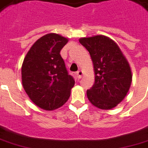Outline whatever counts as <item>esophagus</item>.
Instances as JSON below:
<instances>
[{
    "instance_id": "esophagus-1",
    "label": "esophagus",
    "mask_w": 148,
    "mask_h": 148,
    "mask_svg": "<svg viewBox=\"0 0 148 148\" xmlns=\"http://www.w3.org/2000/svg\"><path fill=\"white\" fill-rule=\"evenodd\" d=\"M76 76L78 79H81V77H82V76H83V72L81 71V70H80V71H78V72L76 73Z\"/></svg>"
}]
</instances>
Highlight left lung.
Listing matches in <instances>:
<instances>
[{
	"mask_svg": "<svg viewBox=\"0 0 148 148\" xmlns=\"http://www.w3.org/2000/svg\"><path fill=\"white\" fill-rule=\"evenodd\" d=\"M89 51L94 65L95 81L87 90L88 99L95 107L110 110L127 95L132 72L127 59L118 45L108 36L98 35L79 40Z\"/></svg>",
	"mask_w": 148,
	"mask_h": 148,
	"instance_id": "8db88e82",
	"label": "left lung"
}]
</instances>
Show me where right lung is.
Listing matches in <instances>:
<instances>
[{
	"instance_id": "add662e5",
	"label": "right lung",
	"mask_w": 148,
	"mask_h": 148,
	"mask_svg": "<svg viewBox=\"0 0 148 148\" xmlns=\"http://www.w3.org/2000/svg\"><path fill=\"white\" fill-rule=\"evenodd\" d=\"M68 39L49 33L38 39L26 54L22 65V83L37 107L52 111L67 102L75 85L60 55Z\"/></svg>"
}]
</instances>
